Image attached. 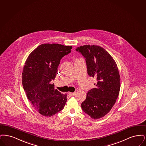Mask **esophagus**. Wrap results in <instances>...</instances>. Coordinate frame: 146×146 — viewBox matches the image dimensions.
<instances>
[{
  "label": "esophagus",
  "mask_w": 146,
  "mask_h": 146,
  "mask_svg": "<svg viewBox=\"0 0 146 146\" xmlns=\"http://www.w3.org/2000/svg\"><path fill=\"white\" fill-rule=\"evenodd\" d=\"M69 94L70 95V96H74V95L75 94V93H69Z\"/></svg>",
  "instance_id": "esophagus-1"
}]
</instances>
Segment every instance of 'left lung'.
Returning a JSON list of instances; mask_svg holds the SVG:
<instances>
[{"label": "left lung", "mask_w": 146, "mask_h": 146, "mask_svg": "<svg viewBox=\"0 0 146 146\" xmlns=\"http://www.w3.org/2000/svg\"><path fill=\"white\" fill-rule=\"evenodd\" d=\"M76 51L85 58L88 74L97 82L96 87L87 93L81 108L92 118L98 119L108 114L116 102L121 87L119 72L113 58L100 46L86 44Z\"/></svg>", "instance_id": "left-lung-1"}]
</instances>
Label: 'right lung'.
<instances>
[{"instance_id":"add662e5","label":"right lung","mask_w":146,"mask_h":146,"mask_svg":"<svg viewBox=\"0 0 146 146\" xmlns=\"http://www.w3.org/2000/svg\"><path fill=\"white\" fill-rule=\"evenodd\" d=\"M72 46L58 44L38 46L28 57L22 72V84L29 100L40 114L51 117L62 111L67 101L66 94L54 89L61 59L70 53Z\"/></svg>"}]
</instances>
